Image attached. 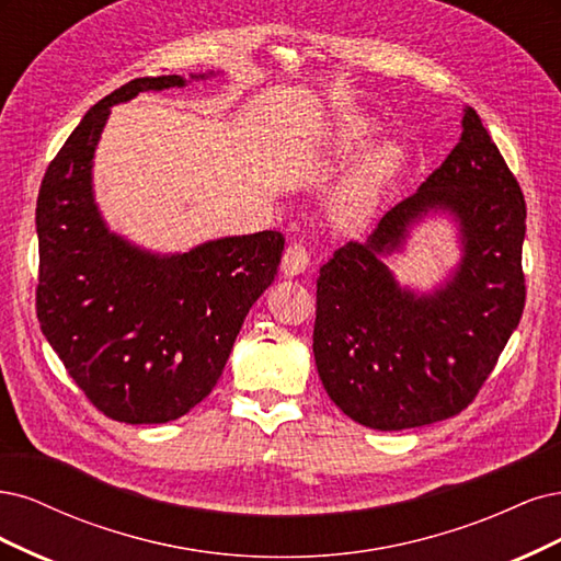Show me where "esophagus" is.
<instances>
[{
  "instance_id": "1",
  "label": "esophagus",
  "mask_w": 561,
  "mask_h": 561,
  "mask_svg": "<svg viewBox=\"0 0 561 561\" xmlns=\"http://www.w3.org/2000/svg\"><path fill=\"white\" fill-rule=\"evenodd\" d=\"M310 267V254H307V249L302 244H291L282 256V273L286 277H296L302 275L305 270Z\"/></svg>"
}]
</instances>
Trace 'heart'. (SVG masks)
Returning a JSON list of instances; mask_svg holds the SVG:
<instances>
[{"mask_svg":"<svg viewBox=\"0 0 561 561\" xmlns=\"http://www.w3.org/2000/svg\"><path fill=\"white\" fill-rule=\"evenodd\" d=\"M377 130L379 125L366 114H342L335 121H331L327 125V130H323L317 149V160L321 165L345 162L373 141ZM401 162L403 149L396 141L385 139L371 144L364 154L358 156L347 176L342 179L337 191L333 193L331 207L335 219L347 226H356L370 219L373 211L377 209L379 197H382L396 172L401 170Z\"/></svg>","mask_w":561,"mask_h":561,"instance_id":"heart-1","label":"heart"}]
</instances>
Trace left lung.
<instances>
[{
	"mask_svg": "<svg viewBox=\"0 0 561 561\" xmlns=\"http://www.w3.org/2000/svg\"><path fill=\"white\" fill-rule=\"evenodd\" d=\"M433 218L456 230L460 259L428 289L388 263ZM527 207L480 116L426 182L350 242L317 279L314 360L331 401L354 422L401 431L455 417L476 399L524 310Z\"/></svg>",
	"mask_w": 561,
	"mask_h": 561,
	"instance_id": "1",
	"label": "left lung"
}]
</instances>
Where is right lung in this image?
I'll list each match as a JSON object with an SVG mask.
<instances>
[{"instance_id": "1", "label": "right lung", "mask_w": 561, "mask_h": 561, "mask_svg": "<svg viewBox=\"0 0 561 561\" xmlns=\"http://www.w3.org/2000/svg\"><path fill=\"white\" fill-rule=\"evenodd\" d=\"M219 75L121 85L83 116L39 188L42 333L90 403L116 422L165 424L207 399L251 305L277 275V230L160 254L114 232L95 201V151L112 106Z\"/></svg>"}]
</instances>
